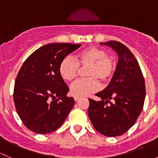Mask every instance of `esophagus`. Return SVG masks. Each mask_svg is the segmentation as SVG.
I'll return each mask as SVG.
<instances>
[{
  "label": "esophagus",
  "mask_w": 158,
  "mask_h": 158,
  "mask_svg": "<svg viewBox=\"0 0 158 158\" xmlns=\"http://www.w3.org/2000/svg\"><path fill=\"white\" fill-rule=\"evenodd\" d=\"M81 98H82V97H80V96H74V100L76 102V101H78L79 99H80Z\"/></svg>",
  "instance_id": "esophagus-1"
}]
</instances>
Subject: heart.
<instances>
[{
	"label": "heart",
	"mask_w": 158,
	"mask_h": 158,
	"mask_svg": "<svg viewBox=\"0 0 158 158\" xmlns=\"http://www.w3.org/2000/svg\"><path fill=\"white\" fill-rule=\"evenodd\" d=\"M79 67H87L85 74L88 78L72 83L70 92L74 96H85L98 90L99 83L97 79L103 83L110 81L115 71V63L106 50L91 47L80 51L76 60L69 56L63 58L59 66V73L64 80L72 81L77 76Z\"/></svg>",
	"instance_id": "obj_1"
}]
</instances>
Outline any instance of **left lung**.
Returning a JSON list of instances; mask_svg holds the SVG:
<instances>
[{
    "label": "left lung",
    "instance_id": "1",
    "mask_svg": "<svg viewBox=\"0 0 158 158\" xmlns=\"http://www.w3.org/2000/svg\"><path fill=\"white\" fill-rule=\"evenodd\" d=\"M100 44L114 49L118 62L108 86L95 94L101 100L89 98L88 114L97 131L105 136L116 137L128 131L141 114L145 99V83L136 58L126 46L112 40Z\"/></svg>",
    "mask_w": 158,
    "mask_h": 158
}]
</instances>
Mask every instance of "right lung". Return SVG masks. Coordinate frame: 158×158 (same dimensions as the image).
Listing matches in <instances>:
<instances>
[{
    "label": "right lung",
    "mask_w": 158,
    "mask_h": 158,
    "mask_svg": "<svg viewBox=\"0 0 158 158\" xmlns=\"http://www.w3.org/2000/svg\"><path fill=\"white\" fill-rule=\"evenodd\" d=\"M81 44H49L40 47L25 60L14 89L16 110L23 125L36 134L60 128L75 104L67 97L69 88L59 73L63 58Z\"/></svg>",
    "instance_id": "obj_1"
}]
</instances>
